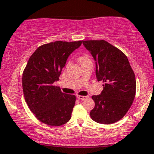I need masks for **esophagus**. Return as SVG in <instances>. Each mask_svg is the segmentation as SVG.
Masks as SVG:
<instances>
[{
    "label": "esophagus",
    "mask_w": 154,
    "mask_h": 154,
    "mask_svg": "<svg viewBox=\"0 0 154 154\" xmlns=\"http://www.w3.org/2000/svg\"><path fill=\"white\" fill-rule=\"evenodd\" d=\"M77 98L79 99H80V100L83 101V100H85V99H87L88 98V96H77Z\"/></svg>",
    "instance_id": "34e87169"
}]
</instances>
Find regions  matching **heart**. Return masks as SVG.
Instances as JSON below:
<instances>
[{
    "instance_id": "b5f03b06",
    "label": "heart",
    "mask_w": 154,
    "mask_h": 154,
    "mask_svg": "<svg viewBox=\"0 0 154 154\" xmlns=\"http://www.w3.org/2000/svg\"><path fill=\"white\" fill-rule=\"evenodd\" d=\"M79 61H80V63L82 64H85V63L89 62V61H91V60H90L89 55H86V54H84V55H80V56H79Z\"/></svg>"
}]
</instances>
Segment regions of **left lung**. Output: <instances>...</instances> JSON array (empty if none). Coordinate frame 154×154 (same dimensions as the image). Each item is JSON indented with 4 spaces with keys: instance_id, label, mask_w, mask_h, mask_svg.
I'll return each mask as SVG.
<instances>
[{
    "instance_id": "obj_1",
    "label": "left lung",
    "mask_w": 154,
    "mask_h": 154,
    "mask_svg": "<svg viewBox=\"0 0 154 154\" xmlns=\"http://www.w3.org/2000/svg\"><path fill=\"white\" fill-rule=\"evenodd\" d=\"M96 61L97 80L103 82L100 95L93 96L95 107L90 117L99 124L119 121L133 104L136 95L135 74L125 54L104 40L82 41Z\"/></svg>"
}]
</instances>
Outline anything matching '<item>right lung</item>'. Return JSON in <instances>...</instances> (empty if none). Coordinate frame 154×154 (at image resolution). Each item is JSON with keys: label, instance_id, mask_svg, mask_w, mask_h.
<instances>
[{"label": "right lung", "instance_id": "1", "mask_svg": "<svg viewBox=\"0 0 154 154\" xmlns=\"http://www.w3.org/2000/svg\"><path fill=\"white\" fill-rule=\"evenodd\" d=\"M61 42L43 44L30 56L23 72L25 101L35 116L45 125L61 126L69 121L75 96L61 92L54 82L59 80L66 59L82 44Z\"/></svg>", "mask_w": 154, "mask_h": 154}]
</instances>
